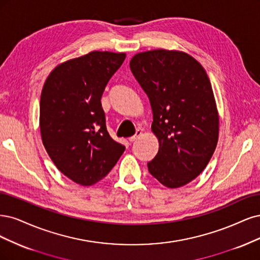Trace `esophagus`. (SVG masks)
<instances>
[{"instance_id":"34e87169","label":"esophagus","mask_w":260,"mask_h":260,"mask_svg":"<svg viewBox=\"0 0 260 260\" xmlns=\"http://www.w3.org/2000/svg\"><path fill=\"white\" fill-rule=\"evenodd\" d=\"M141 134H142V133H141V131H139V129H138V131L136 132V134H135V135H134V136H132V137H129V138H128V140H129L131 142H133V141H135V140H136V139H137L138 137H140V136H141Z\"/></svg>"}]
</instances>
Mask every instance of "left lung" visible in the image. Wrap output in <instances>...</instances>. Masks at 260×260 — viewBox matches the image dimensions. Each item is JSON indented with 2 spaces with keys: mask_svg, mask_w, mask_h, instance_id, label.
<instances>
[{
  "mask_svg": "<svg viewBox=\"0 0 260 260\" xmlns=\"http://www.w3.org/2000/svg\"><path fill=\"white\" fill-rule=\"evenodd\" d=\"M131 70L151 104L158 151L148 170L163 186L187 185L204 171L219 135V115L203 66L181 51L138 53Z\"/></svg>",
  "mask_w": 260,
  "mask_h": 260,
  "instance_id": "1",
  "label": "left lung"
}]
</instances>
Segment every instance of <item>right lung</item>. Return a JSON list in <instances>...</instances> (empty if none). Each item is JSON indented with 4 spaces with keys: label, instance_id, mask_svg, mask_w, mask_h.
I'll use <instances>...</instances> for the list:
<instances>
[{
    "label": "right lung",
    "instance_id": "1",
    "mask_svg": "<svg viewBox=\"0 0 260 260\" xmlns=\"http://www.w3.org/2000/svg\"><path fill=\"white\" fill-rule=\"evenodd\" d=\"M125 57L94 51L73 58L55 67L42 88V141L57 169L79 185L106 177L125 150L109 135L100 102Z\"/></svg>",
    "mask_w": 260,
    "mask_h": 260
}]
</instances>
